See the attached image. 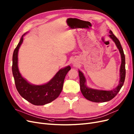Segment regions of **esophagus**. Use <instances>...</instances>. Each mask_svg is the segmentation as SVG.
<instances>
[{
    "instance_id": "esophagus-1",
    "label": "esophagus",
    "mask_w": 134,
    "mask_h": 134,
    "mask_svg": "<svg viewBox=\"0 0 134 134\" xmlns=\"http://www.w3.org/2000/svg\"><path fill=\"white\" fill-rule=\"evenodd\" d=\"M72 63L73 64V65H77V63L76 62H75V61H73Z\"/></svg>"
}]
</instances>
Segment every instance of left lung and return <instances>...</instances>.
Segmentation results:
<instances>
[{
  "mask_svg": "<svg viewBox=\"0 0 134 134\" xmlns=\"http://www.w3.org/2000/svg\"><path fill=\"white\" fill-rule=\"evenodd\" d=\"M109 32L110 34V35H109V36L115 42L121 55V63L120 68V80L119 82V85H118V86L110 91L100 90L89 88L86 85V77L81 71L78 70L79 76H80V89L82 94L87 99L93 102L102 103L108 102L111 100L113 98H114L116 96L119 92L120 91V89L122 87L125 81L126 73L125 54L124 53L123 49L121 46L119 40L113 34V32L111 30H110Z\"/></svg>",
  "mask_w": 134,
  "mask_h": 134,
  "instance_id": "8db88e82",
  "label": "left lung"
}]
</instances>
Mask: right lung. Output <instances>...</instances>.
<instances>
[{"label": "right lung", "mask_w": 134, "mask_h": 134, "mask_svg": "<svg viewBox=\"0 0 134 134\" xmlns=\"http://www.w3.org/2000/svg\"><path fill=\"white\" fill-rule=\"evenodd\" d=\"M26 33L21 36L13 54L12 72L15 84L20 95L25 99L34 105H43L55 100L60 94L64 78L71 67L67 66L61 68L50 81L43 85H35L28 82L21 76L18 68V51Z\"/></svg>", "instance_id": "add662e5"}]
</instances>
